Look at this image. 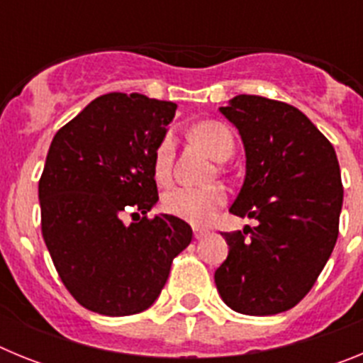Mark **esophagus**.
Wrapping results in <instances>:
<instances>
[{
	"label": "esophagus",
	"instance_id": "obj_1",
	"mask_svg": "<svg viewBox=\"0 0 363 363\" xmlns=\"http://www.w3.org/2000/svg\"><path fill=\"white\" fill-rule=\"evenodd\" d=\"M203 236H207V230H205V229H194V238L201 240Z\"/></svg>",
	"mask_w": 363,
	"mask_h": 363
}]
</instances>
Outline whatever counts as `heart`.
<instances>
[{
	"mask_svg": "<svg viewBox=\"0 0 363 363\" xmlns=\"http://www.w3.org/2000/svg\"><path fill=\"white\" fill-rule=\"evenodd\" d=\"M192 138L205 147V150L218 162H225L234 152V136L220 121H200L192 129ZM174 160V136L167 133L154 150L152 171L160 185H167L172 178ZM225 203V192L218 185L209 187H179L167 192L162 207L167 214L184 220L192 225H205L213 220L216 211Z\"/></svg>",
	"mask_w": 363,
	"mask_h": 363,
	"instance_id": "1",
	"label": "heart"
}]
</instances>
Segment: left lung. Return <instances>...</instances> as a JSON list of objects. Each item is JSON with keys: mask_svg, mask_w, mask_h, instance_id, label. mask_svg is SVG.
I'll list each match as a JSON object with an SVG mask.
<instances>
[{"mask_svg": "<svg viewBox=\"0 0 363 363\" xmlns=\"http://www.w3.org/2000/svg\"><path fill=\"white\" fill-rule=\"evenodd\" d=\"M220 112L245 147V179L230 213L255 229L221 233L229 256L214 272L236 313L289 311L314 285L338 238L344 187L331 142L296 107L234 96Z\"/></svg>", "mask_w": 363, "mask_h": 363, "instance_id": "left-lung-1", "label": "left lung"}]
</instances>
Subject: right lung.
<instances>
[{
    "mask_svg": "<svg viewBox=\"0 0 363 363\" xmlns=\"http://www.w3.org/2000/svg\"><path fill=\"white\" fill-rule=\"evenodd\" d=\"M174 114L172 101L111 92L50 143L38 189L41 233L63 285L85 309L105 316L149 309L191 243L184 220L147 218L158 201L154 150ZM127 212L138 221L125 226Z\"/></svg>",
    "mask_w": 363,
    "mask_h": 363,
    "instance_id": "add662e5",
    "label": "right lung"
}]
</instances>
